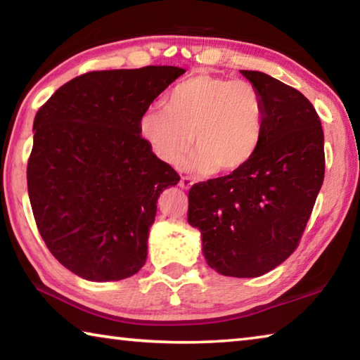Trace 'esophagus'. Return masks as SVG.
Instances as JSON below:
<instances>
[{
    "label": "esophagus",
    "instance_id": "esophagus-1",
    "mask_svg": "<svg viewBox=\"0 0 360 360\" xmlns=\"http://www.w3.org/2000/svg\"><path fill=\"white\" fill-rule=\"evenodd\" d=\"M192 184H193L192 179L187 178V176H182L181 181H179V186H181L182 188H186V191H188V188L192 187Z\"/></svg>",
    "mask_w": 360,
    "mask_h": 360
}]
</instances>
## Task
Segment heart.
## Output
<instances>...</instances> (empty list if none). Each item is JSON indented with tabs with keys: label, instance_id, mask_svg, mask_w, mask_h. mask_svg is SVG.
Here are the masks:
<instances>
[{
	"label": "heart",
	"instance_id": "heart-1",
	"mask_svg": "<svg viewBox=\"0 0 360 360\" xmlns=\"http://www.w3.org/2000/svg\"><path fill=\"white\" fill-rule=\"evenodd\" d=\"M265 129V103L252 82L195 75L176 84L165 108L146 111L139 135L168 165H179L193 146L188 167L231 174L257 154Z\"/></svg>",
	"mask_w": 360,
	"mask_h": 360
}]
</instances>
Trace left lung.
Returning a JSON list of instances; mask_svg holds the SVG:
<instances>
[{
    "mask_svg": "<svg viewBox=\"0 0 360 360\" xmlns=\"http://www.w3.org/2000/svg\"><path fill=\"white\" fill-rule=\"evenodd\" d=\"M260 90L265 129L240 172L193 184L187 221L203 255L224 276L255 278L295 251L326 172L324 131L304 95L260 71L241 70Z\"/></svg>",
    "mask_w": 360,
    "mask_h": 360,
    "instance_id": "left-lung-1",
    "label": "left lung"
}]
</instances>
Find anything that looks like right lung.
Listing matches in <instances>:
<instances>
[{"label":"right lung","instance_id":"add662e5","mask_svg":"<svg viewBox=\"0 0 360 360\" xmlns=\"http://www.w3.org/2000/svg\"><path fill=\"white\" fill-rule=\"evenodd\" d=\"M186 70L92 71L62 85L36 112L28 197L60 264L87 281L141 270L157 200L179 174L139 135V119Z\"/></svg>","mask_w":360,"mask_h":360}]
</instances>
